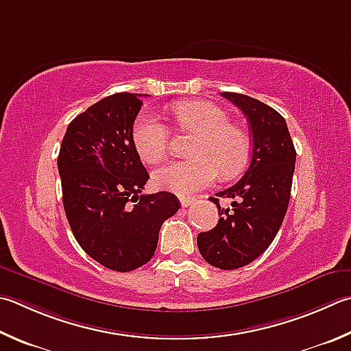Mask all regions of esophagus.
Masks as SVG:
<instances>
[{"mask_svg":"<svg viewBox=\"0 0 351 351\" xmlns=\"http://www.w3.org/2000/svg\"><path fill=\"white\" fill-rule=\"evenodd\" d=\"M180 201H181V206L182 207H189V206H192V204L195 202V197H192V196H181Z\"/></svg>","mask_w":351,"mask_h":351,"instance_id":"obj_1","label":"esophagus"}]
</instances>
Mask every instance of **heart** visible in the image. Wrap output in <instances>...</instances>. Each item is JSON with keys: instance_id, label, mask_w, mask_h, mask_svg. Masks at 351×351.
<instances>
[{"instance_id": "b5f03b06", "label": "heart", "mask_w": 351, "mask_h": 351, "mask_svg": "<svg viewBox=\"0 0 351 351\" xmlns=\"http://www.w3.org/2000/svg\"><path fill=\"white\" fill-rule=\"evenodd\" d=\"M173 117L181 129L197 133L192 147L193 159L171 161L155 170L159 187L178 195H190L212 184L218 170L232 178L244 167L250 141L247 133L230 124L228 114L210 101H181L173 106ZM139 158L145 162L161 161L169 147V130L154 113L143 112L132 129Z\"/></svg>"}]
</instances>
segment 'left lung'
<instances>
[{
    "mask_svg": "<svg viewBox=\"0 0 351 351\" xmlns=\"http://www.w3.org/2000/svg\"><path fill=\"white\" fill-rule=\"evenodd\" d=\"M239 107L252 132V159L244 176L222 192L232 208H222L215 228L197 234L202 258L216 269L234 270L261 256L281 227L289 207L296 150L285 119L275 109L252 97L222 92Z\"/></svg>",
    "mask_w": 351,
    "mask_h": 351,
    "instance_id": "8db88e82",
    "label": "left lung"
}]
</instances>
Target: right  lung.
I'll return each mask as SVG.
<instances>
[{
    "label": "right lung",
    "instance_id": "1",
    "mask_svg": "<svg viewBox=\"0 0 351 351\" xmlns=\"http://www.w3.org/2000/svg\"><path fill=\"white\" fill-rule=\"evenodd\" d=\"M141 93H114L80 113L62 138L58 171L75 239L101 265L147 264L162 222L180 210L173 193L143 195L149 180L132 139Z\"/></svg>",
    "mask_w": 351,
    "mask_h": 351
}]
</instances>
